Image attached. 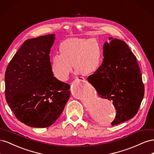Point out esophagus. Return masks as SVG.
I'll return each instance as SVG.
<instances>
[{"instance_id":"esophagus-1","label":"esophagus","mask_w":154,"mask_h":154,"mask_svg":"<svg viewBox=\"0 0 154 154\" xmlns=\"http://www.w3.org/2000/svg\"><path fill=\"white\" fill-rule=\"evenodd\" d=\"M77 79L78 80H84V78H82V77H80V78H77Z\"/></svg>"}]
</instances>
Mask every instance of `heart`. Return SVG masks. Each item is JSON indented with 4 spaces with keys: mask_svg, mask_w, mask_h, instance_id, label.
Returning a JSON list of instances; mask_svg holds the SVG:
<instances>
[{
    "mask_svg": "<svg viewBox=\"0 0 154 154\" xmlns=\"http://www.w3.org/2000/svg\"><path fill=\"white\" fill-rule=\"evenodd\" d=\"M59 54L51 59V71L58 80H67L72 70L83 76L95 73L102 63V50L96 39L70 38L59 46Z\"/></svg>",
    "mask_w": 154,
    "mask_h": 154,
    "instance_id": "obj_1",
    "label": "heart"
}]
</instances>
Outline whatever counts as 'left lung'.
Masks as SVG:
<instances>
[{"mask_svg": "<svg viewBox=\"0 0 154 154\" xmlns=\"http://www.w3.org/2000/svg\"><path fill=\"white\" fill-rule=\"evenodd\" d=\"M103 45V61L87 78L102 98L112 101L116 110L112 125L133 118L144 97V87L136 57L124 41L110 37Z\"/></svg>", "mask_w": 154, "mask_h": 154, "instance_id": "obj_1", "label": "left lung"}]
</instances>
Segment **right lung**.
<instances>
[{
	"instance_id": "obj_1",
	"label": "right lung",
	"mask_w": 154,
	"mask_h": 154,
	"mask_svg": "<svg viewBox=\"0 0 154 154\" xmlns=\"http://www.w3.org/2000/svg\"><path fill=\"white\" fill-rule=\"evenodd\" d=\"M54 34L26 40L5 72L7 103L15 117L31 127L45 128L60 117L70 85L53 76L49 53Z\"/></svg>"
}]
</instances>
